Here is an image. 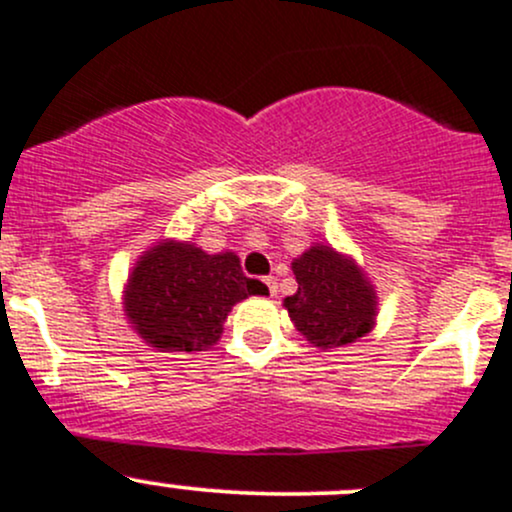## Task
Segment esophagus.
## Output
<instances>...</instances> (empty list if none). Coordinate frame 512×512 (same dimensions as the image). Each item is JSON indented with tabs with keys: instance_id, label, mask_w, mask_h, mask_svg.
Returning a JSON list of instances; mask_svg holds the SVG:
<instances>
[{
	"instance_id": "1",
	"label": "esophagus",
	"mask_w": 512,
	"mask_h": 512,
	"mask_svg": "<svg viewBox=\"0 0 512 512\" xmlns=\"http://www.w3.org/2000/svg\"><path fill=\"white\" fill-rule=\"evenodd\" d=\"M265 284H267V289H270V297H274V294H277V279L265 277Z\"/></svg>"
}]
</instances>
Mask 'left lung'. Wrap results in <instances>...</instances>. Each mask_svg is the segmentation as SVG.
<instances>
[{
    "instance_id": "left-lung-1",
    "label": "left lung",
    "mask_w": 512,
    "mask_h": 512,
    "mask_svg": "<svg viewBox=\"0 0 512 512\" xmlns=\"http://www.w3.org/2000/svg\"><path fill=\"white\" fill-rule=\"evenodd\" d=\"M297 294L284 299V309L311 346H351L368 336L378 319V292L363 267L346 252L314 242L294 257Z\"/></svg>"
}]
</instances>
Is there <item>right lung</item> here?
<instances>
[{
  "label": "right lung",
  "instance_id": "add662e5",
  "mask_svg": "<svg viewBox=\"0 0 512 512\" xmlns=\"http://www.w3.org/2000/svg\"><path fill=\"white\" fill-rule=\"evenodd\" d=\"M262 292L265 284L242 274L235 252L208 255L196 242L166 238L139 255L122 309L147 346L193 353L213 348L233 306Z\"/></svg>",
  "mask_w": 512,
  "mask_h": 512
}]
</instances>
